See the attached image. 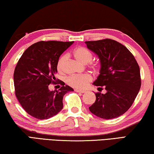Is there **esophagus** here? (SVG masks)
<instances>
[{
	"label": "esophagus",
	"mask_w": 154,
	"mask_h": 154,
	"mask_svg": "<svg viewBox=\"0 0 154 154\" xmlns=\"http://www.w3.org/2000/svg\"><path fill=\"white\" fill-rule=\"evenodd\" d=\"M76 92H79V93H84L85 92V90H75Z\"/></svg>",
	"instance_id": "1"
}]
</instances>
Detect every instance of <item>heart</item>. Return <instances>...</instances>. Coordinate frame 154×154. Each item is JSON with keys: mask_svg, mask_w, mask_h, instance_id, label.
<instances>
[{"mask_svg": "<svg viewBox=\"0 0 154 154\" xmlns=\"http://www.w3.org/2000/svg\"><path fill=\"white\" fill-rule=\"evenodd\" d=\"M73 55L77 60L83 64H87L89 62V66L96 71L100 66V64L98 61H91L93 55L90 50L83 47H78L73 50ZM67 59L66 54H63L60 57L58 62H57V69L59 72H62L63 70V66L65 61ZM92 77L90 75H73L67 78L66 83L70 86L78 90H83L88 86V83L92 82Z\"/></svg>", "mask_w": 154, "mask_h": 154, "instance_id": "1", "label": "heart"}]
</instances>
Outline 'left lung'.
<instances>
[{"instance_id":"8db88e82","label":"left lung","mask_w":154,"mask_h":154,"mask_svg":"<svg viewBox=\"0 0 154 154\" xmlns=\"http://www.w3.org/2000/svg\"><path fill=\"white\" fill-rule=\"evenodd\" d=\"M87 48L100 59V75L94 84L106 93L96 92L95 103L90 111L99 118L110 119L128 110L141 85L140 69L136 59L126 47L118 41L105 38L85 41Z\"/></svg>"}]
</instances>
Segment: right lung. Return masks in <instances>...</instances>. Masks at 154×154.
Here are the masks:
<instances>
[{
    "instance_id": "obj_1",
    "label": "right lung",
    "mask_w": 154,
    "mask_h": 154,
    "mask_svg": "<svg viewBox=\"0 0 154 154\" xmlns=\"http://www.w3.org/2000/svg\"><path fill=\"white\" fill-rule=\"evenodd\" d=\"M74 41H39L26 49L15 68V94L22 108L30 116L47 119L63 108V97L73 89L56 79L57 62L61 54ZM51 83H59L58 91H50Z\"/></svg>"
}]
</instances>
